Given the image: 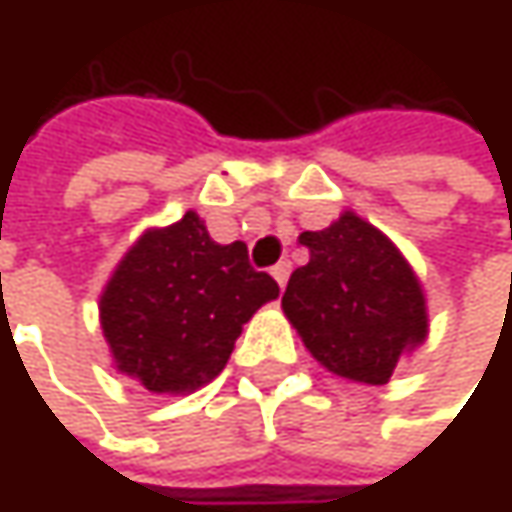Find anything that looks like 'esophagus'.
I'll list each match as a JSON object with an SVG mask.
<instances>
[{
  "label": "esophagus",
  "instance_id": "34e87169",
  "mask_svg": "<svg viewBox=\"0 0 512 512\" xmlns=\"http://www.w3.org/2000/svg\"><path fill=\"white\" fill-rule=\"evenodd\" d=\"M272 278H275L278 287L284 290V284H287V278H290V260H278V263L272 266Z\"/></svg>",
  "mask_w": 512,
  "mask_h": 512
}]
</instances>
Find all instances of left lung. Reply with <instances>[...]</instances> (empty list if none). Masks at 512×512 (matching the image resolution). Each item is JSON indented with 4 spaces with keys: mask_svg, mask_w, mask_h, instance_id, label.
Listing matches in <instances>:
<instances>
[{
    "mask_svg": "<svg viewBox=\"0 0 512 512\" xmlns=\"http://www.w3.org/2000/svg\"><path fill=\"white\" fill-rule=\"evenodd\" d=\"M299 243L311 257L287 281L284 317L329 373L385 385L430 332L427 296L412 263L353 210L323 231L299 234Z\"/></svg>",
    "mask_w": 512,
    "mask_h": 512,
    "instance_id": "8db88e82",
    "label": "left lung"
}]
</instances>
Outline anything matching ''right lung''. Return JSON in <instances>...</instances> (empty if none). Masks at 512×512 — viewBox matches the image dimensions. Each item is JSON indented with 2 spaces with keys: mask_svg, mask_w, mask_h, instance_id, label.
I'll return each instance as SVG.
<instances>
[{
  "mask_svg": "<svg viewBox=\"0 0 512 512\" xmlns=\"http://www.w3.org/2000/svg\"><path fill=\"white\" fill-rule=\"evenodd\" d=\"M278 284L255 272L246 243L219 246L189 210L148 228L100 293V329L118 373L151 394H192L213 382Z\"/></svg>",
  "mask_w": 512,
  "mask_h": 512,
  "instance_id": "add662e5",
  "label": "right lung"
}]
</instances>
